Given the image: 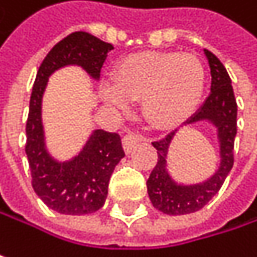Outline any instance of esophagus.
I'll return each instance as SVG.
<instances>
[{"instance_id": "obj_1", "label": "esophagus", "mask_w": 257, "mask_h": 257, "mask_svg": "<svg viewBox=\"0 0 257 257\" xmlns=\"http://www.w3.org/2000/svg\"><path fill=\"white\" fill-rule=\"evenodd\" d=\"M143 138L141 137H138L137 134H134V132H126L125 135H123V140H122V143H123V149H125V152L129 153L140 141H141Z\"/></svg>"}]
</instances>
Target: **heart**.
Masks as SVG:
<instances>
[{
  "mask_svg": "<svg viewBox=\"0 0 257 257\" xmlns=\"http://www.w3.org/2000/svg\"><path fill=\"white\" fill-rule=\"evenodd\" d=\"M113 86L104 87V98L125 107L141 98L144 117L156 126H176L198 107L205 86L202 62L190 53L146 52L125 58L114 68Z\"/></svg>",
  "mask_w": 257,
  "mask_h": 257,
  "instance_id": "obj_1",
  "label": "heart"
}]
</instances>
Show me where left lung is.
<instances>
[{
    "mask_svg": "<svg viewBox=\"0 0 257 257\" xmlns=\"http://www.w3.org/2000/svg\"><path fill=\"white\" fill-rule=\"evenodd\" d=\"M211 70V92L202 107L186 122L195 123L208 120L217 128L220 140V167L216 174L204 183L181 186L174 183L167 171V153L176 131L167 137L153 141L158 150V162L147 180V192L153 207L164 214L180 216L195 213L220 190L222 184L233 167V143L236 135V101L231 84V77L223 64L210 50H204Z\"/></svg>",
    "mask_w": 257,
    "mask_h": 257,
    "instance_id": "obj_1",
    "label": "left lung"
}]
</instances>
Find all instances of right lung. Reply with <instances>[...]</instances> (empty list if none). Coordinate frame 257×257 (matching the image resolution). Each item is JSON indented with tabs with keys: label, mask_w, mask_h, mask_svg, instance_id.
I'll return each instance as SVG.
<instances>
[{
	"label": "right lung",
	"mask_w": 257,
	"mask_h": 257,
	"mask_svg": "<svg viewBox=\"0 0 257 257\" xmlns=\"http://www.w3.org/2000/svg\"><path fill=\"white\" fill-rule=\"evenodd\" d=\"M110 50H113L110 43L83 31L73 32L47 53L34 81L25 144L31 183L41 201L62 214L80 216L98 211L105 202L110 177L125 152L117 132L96 129L80 155L68 162H56L44 147L41 98L49 76L65 65H80L92 77L99 78Z\"/></svg>",
	"instance_id": "obj_1"
}]
</instances>
